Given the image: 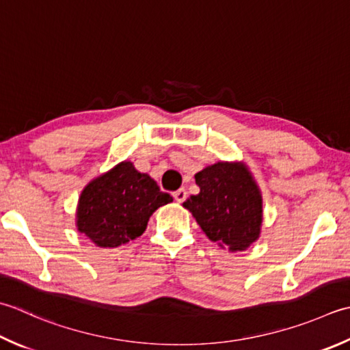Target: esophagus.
Instances as JSON below:
<instances>
[{
  "label": "esophagus",
  "instance_id": "esophagus-1",
  "mask_svg": "<svg viewBox=\"0 0 350 350\" xmlns=\"http://www.w3.org/2000/svg\"><path fill=\"white\" fill-rule=\"evenodd\" d=\"M187 196H188V193H187V191H185L183 188L177 189V191H174V193H173L174 200H176L177 203H182V202L187 200Z\"/></svg>",
  "mask_w": 350,
  "mask_h": 350
}]
</instances>
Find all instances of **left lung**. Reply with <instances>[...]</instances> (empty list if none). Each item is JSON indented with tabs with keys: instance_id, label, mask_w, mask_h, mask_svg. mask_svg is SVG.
I'll list each match as a JSON object with an SVG mask.
<instances>
[{
	"instance_id": "obj_1",
	"label": "left lung",
	"mask_w": 350,
	"mask_h": 350,
	"mask_svg": "<svg viewBox=\"0 0 350 350\" xmlns=\"http://www.w3.org/2000/svg\"><path fill=\"white\" fill-rule=\"evenodd\" d=\"M200 193L183 202L211 241L244 252L261 237L262 193L247 163L220 161L194 176Z\"/></svg>"
}]
</instances>
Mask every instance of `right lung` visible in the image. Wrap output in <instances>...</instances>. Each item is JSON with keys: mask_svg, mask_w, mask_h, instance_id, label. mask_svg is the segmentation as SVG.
<instances>
[{"mask_svg": "<svg viewBox=\"0 0 350 350\" xmlns=\"http://www.w3.org/2000/svg\"><path fill=\"white\" fill-rule=\"evenodd\" d=\"M171 202L147 173L122 161L81 191L75 228L97 247L113 249L141 237L153 212Z\"/></svg>", "mask_w": 350, "mask_h": 350, "instance_id": "right-lung-1", "label": "right lung"}]
</instances>
